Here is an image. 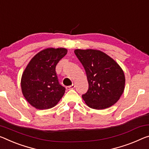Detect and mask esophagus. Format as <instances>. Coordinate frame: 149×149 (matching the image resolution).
<instances>
[{
	"label": "esophagus",
	"instance_id": "obj_1",
	"mask_svg": "<svg viewBox=\"0 0 149 149\" xmlns=\"http://www.w3.org/2000/svg\"><path fill=\"white\" fill-rule=\"evenodd\" d=\"M74 87H75V85L72 84V86H67V87H66V89H67L68 90H70V89H74Z\"/></svg>",
	"mask_w": 149,
	"mask_h": 149
}]
</instances>
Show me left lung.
<instances>
[{"mask_svg":"<svg viewBox=\"0 0 149 149\" xmlns=\"http://www.w3.org/2000/svg\"><path fill=\"white\" fill-rule=\"evenodd\" d=\"M86 70L88 90L82 98L89 107L103 109L114 105L123 93L125 77L121 68L103 52L96 49L74 51Z\"/></svg>","mask_w":149,"mask_h":149,"instance_id":"8db88e82","label":"left lung"}]
</instances>
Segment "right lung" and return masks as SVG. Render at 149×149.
I'll use <instances>...</instances> for the list:
<instances>
[{"label": "right lung", "instance_id": "obj_1", "mask_svg": "<svg viewBox=\"0 0 149 149\" xmlns=\"http://www.w3.org/2000/svg\"><path fill=\"white\" fill-rule=\"evenodd\" d=\"M68 52L65 48H47L32 58L23 72V95L33 107L48 109L57 105L65 88L58 81L56 67Z\"/></svg>", "mask_w": 149, "mask_h": 149}]
</instances>
